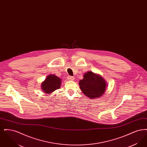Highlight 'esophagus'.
Returning a JSON list of instances; mask_svg holds the SVG:
<instances>
[{"mask_svg":"<svg viewBox=\"0 0 147 147\" xmlns=\"http://www.w3.org/2000/svg\"><path fill=\"white\" fill-rule=\"evenodd\" d=\"M68 79L69 80H74V77H72V76H69V77H68Z\"/></svg>","mask_w":147,"mask_h":147,"instance_id":"obj_1","label":"esophagus"}]
</instances>
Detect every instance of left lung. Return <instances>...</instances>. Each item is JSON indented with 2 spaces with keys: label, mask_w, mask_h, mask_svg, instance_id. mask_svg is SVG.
Listing matches in <instances>:
<instances>
[{
  "label": "left lung",
  "mask_w": 147,
  "mask_h": 147,
  "mask_svg": "<svg viewBox=\"0 0 147 147\" xmlns=\"http://www.w3.org/2000/svg\"><path fill=\"white\" fill-rule=\"evenodd\" d=\"M79 86L84 94L91 98H99L105 92L106 83L99 75L88 71L79 81Z\"/></svg>",
  "instance_id": "obj_1"
}]
</instances>
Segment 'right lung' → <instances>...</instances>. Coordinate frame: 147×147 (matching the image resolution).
Returning a JSON list of instances; mask_svg holds the SVG:
<instances>
[{
  "label": "right lung",
  "mask_w": 147,
  "mask_h": 147,
  "mask_svg": "<svg viewBox=\"0 0 147 147\" xmlns=\"http://www.w3.org/2000/svg\"><path fill=\"white\" fill-rule=\"evenodd\" d=\"M61 79L55 75L51 74L47 76L42 83V89L44 92L50 94L60 88Z\"/></svg>",
  "instance_id": "add662e5"
}]
</instances>
